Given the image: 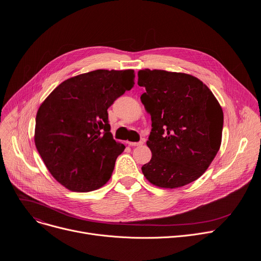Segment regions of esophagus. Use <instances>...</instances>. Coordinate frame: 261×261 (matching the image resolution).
Instances as JSON below:
<instances>
[{
	"label": "esophagus",
	"mask_w": 261,
	"mask_h": 261,
	"mask_svg": "<svg viewBox=\"0 0 261 261\" xmlns=\"http://www.w3.org/2000/svg\"><path fill=\"white\" fill-rule=\"evenodd\" d=\"M144 144V142H138V143H132V142H128V145L131 147H138V146H142Z\"/></svg>",
	"instance_id": "1"
}]
</instances>
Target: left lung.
<instances>
[{"instance_id":"8db88e82","label":"left lung","mask_w":261,"mask_h":261,"mask_svg":"<svg viewBox=\"0 0 261 261\" xmlns=\"http://www.w3.org/2000/svg\"><path fill=\"white\" fill-rule=\"evenodd\" d=\"M141 100L151 116L147 146L151 160L142 167L146 179L161 188L187 185L206 171L222 141L223 111L197 77L164 70H141Z\"/></svg>"}]
</instances>
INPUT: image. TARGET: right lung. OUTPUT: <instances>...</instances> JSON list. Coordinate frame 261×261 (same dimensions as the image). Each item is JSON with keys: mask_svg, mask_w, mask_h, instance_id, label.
<instances>
[{"mask_svg": "<svg viewBox=\"0 0 261 261\" xmlns=\"http://www.w3.org/2000/svg\"><path fill=\"white\" fill-rule=\"evenodd\" d=\"M133 86V70H96L64 80L39 107L35 145L65 188L88 193L110 180L125 146L110 132L108 108Z\"/></svg>", "mask_w": 261, "mask_h": 261, "instance_id": "add662e5", "label": "right lung"}]
</instances>
